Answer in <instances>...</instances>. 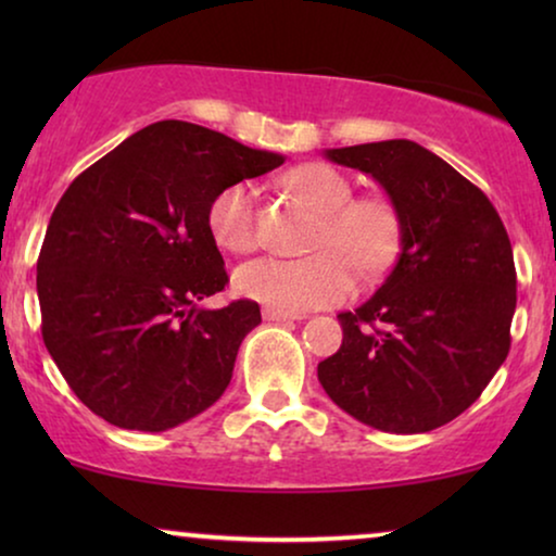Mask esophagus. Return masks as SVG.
<instances>
[{"label":"esophagus","instance_id":"34e87169","mask_svg":"<svg viewBox=\"0 0 556 556\" xmlns=\"http://www.w3.org/2000/svg\"><path fill=\"white\" fill-rule=\"evenodd\" d=\"M263 318L265 321H299V314H288V311H280V308H270L265 306L263 308Z\"/></svg>","mask_w":556,"mask_h":556}]
</instances>
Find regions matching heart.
Returning <instances> with one entry per match:
<instances>
[{
	"mask_svg": "<svg viewBox=\"0 0 556 556\" xmlns=\"http://www.w3.org/2000/svg\"><path fill=\"white\" fill-rule=\"evenodd\" d=\"M283 187L316 212L318 225L308 257H255L235 270L245 299L301 314L341 303L354 293L356 276L377 278L402 245V215L387 194L354 197V185L329 164L308 162L286 172ZM207 227L219 248L250 253L257 242L255 189L232 181L212 197Z\"/></svg>",
	"mask_w": 556,
	"mask_h": 556,
	"instance_id": "obj_1",
	"label": "heart"
}]
</instances>
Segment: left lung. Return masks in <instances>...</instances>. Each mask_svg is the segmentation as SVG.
<instances>
[{"instance_id":"obj_1","label":"left lung","mask_w":556,"mask_h":556,"mask_svg":"<svg viewBox=\"0 0 556 556\" xmlns=\"http://www.w3.org/2000/svg\"><path fill=\"white\" fill-rule=\"evenodd\" d=\"M326 159L382 185L402 245L382 288L339 314L344 341L318 364V382L369 428L435 430L481 397L511 346V240L489 197L420 143H359Z\"/></svg>"}]
</instances>
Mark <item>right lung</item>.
Listing matches in <instances>:
<instances>
[{
    "label": "right lung",
    "instance_id": "obj_1",
    "mask_svg": "<svg viewBox=\"0 0 556 556\" xmlns=\"http://www.w3.org/2000/svg\"><path fill=\"white\" fill-rule=\"evenodd\" d=\"M280 164L204 126L159 121L60 197L37 257L42 339L105 422L162 432L223 397L261 306H200L227 283L207 207L223 187Z\"/></svg>",
    "mask_w": 556,
    "mask_h": 556
}]
</instances>
